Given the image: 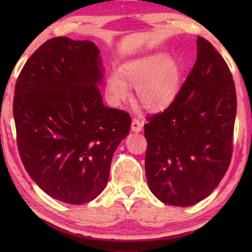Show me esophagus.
<instances>
[{"label":"esophagus","instance_id":"1","mask_svg":"<svg viewBox=\"0 0 252 252\" xmlns=\"http://www.w3.org/2000/svg\"><path fill=\"white\" fill-rule=\"evenodd\" d=\"M142 127H143V125L141 123V121L138 120V119H136V118H134V119L132 120V125H131L132 132L140 133L142 131Z\"/></svg>","mask_w":252,"mask_h":252}]
</instances>
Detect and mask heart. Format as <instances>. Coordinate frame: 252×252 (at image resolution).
<instances>
[{
  "label": "heart",
  "instance_id": "1",
  "mask_svg": "<svg viewBox=\"0 0 252 252\" xmlns=\"http://www.w3.org/2000/svg\"><path fill=\"white\" fill-rule=\"evenodd\" d=\"M121 72L112 71L107 78L106 91L115 101L126 99L129 85L135 87L137 99L147 110L167 107L179 92L181 66L164 52H155L125 63Z\"/></svg>",
  "mask_w": 252,
  "mask_h": 252
}]
</instances>
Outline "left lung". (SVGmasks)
I'll return each mask as SVG.
<instances>
[{
    "instance_id": "left-lung-1",
    "label": "left lung",
    "mask_w": 252,
    "mask_h": 252,
    "mask_svg": "<svg viewBox=\"0 0 252 252\" xmlns=\"http://www.w3.org/2000/svg\"><path fill=\"white\" fill-rule=\"evenodd\" d=\"M233 76L213 45L197 37V61L172 103L144 126L148 187L160 201L189 207L217 189L232 158Z\"/></svg>"
}]
</instances>
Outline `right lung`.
Instances as JSON below:
<instances>
[{"instance_id": "1", "label": "right lung", "mask_w": 252, "mask_h": 252, "mask_svg": "<svg viewBox=\"0 0 252 252\" xmlns=\"http://www.w3.org/2000/svg\"><path fill=\"white\" fill-rule=\"evenodd\" d=\"M105 69L94 42L60 36L31 55L15 87L13 114L25 169L54 199L81 205L109 179L131 117L103 103Z\"/></svg>"}]
</instances>
